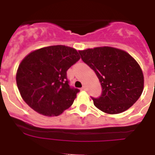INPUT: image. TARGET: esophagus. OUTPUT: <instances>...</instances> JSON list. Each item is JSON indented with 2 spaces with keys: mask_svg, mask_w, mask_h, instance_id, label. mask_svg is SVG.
<instances>
[{
  "mask_svg": "<svg viewBox=\"0 0 155 155\" xmlns=\"http://www.w3.org/2000/svg\"><path fill=\"white\" fill-rule=\"evenodd\" d=\"M81 89L84 90V91H85V90H87V87H86L85 85H84V86H83V87H81Z\"/></svg>",
  "mask_w": 155,
  "mask_h": 155,
  "instance_id": "1",
  "label": "esophagus"
}]
</instances>
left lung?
<instances>
[{"instance_id":"obj_1","label":"left lung","mask_w":155,"mask_h":155,"mask_svg":"<svg viewBox=\"0 0 155 155\" xmlns=\"http://www.w3.org/2000/svg\"><path fill=\"white\" fill-rule=\"evenodd\" d=\"M81 60L95 72L102 94L92 98L94 105L108 114L127 110L138 100L143 89V74L135 60L124 50L96 47L79 51Z\"/></svg>"}]
</instances>
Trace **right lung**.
Masks as SVG:
<instances>
[{
	"label": "right lung",
	"instance_id": "right-lung-1",
	"mask_svg": "<svg viewBox=\"0 0 155 155\" xmlns=\"http://www.w3.org/2000/svg\"><path fill=\"white\" fill-rule=\"evenodd\" d=\"M75 49L57 45L30 53L18 66V88L32 109L46 116H57L73 104L80 90L71 87L67 71L80 60Z\"/></svg>",
	"mask_w": 155,
	"mask_h": 155
}]
</instances>
